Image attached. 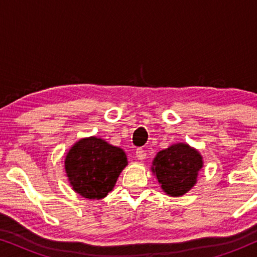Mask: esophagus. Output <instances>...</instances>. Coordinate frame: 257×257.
Instances as JSON below:
<instances>
[{"instance_id": "34e87169", "label": "esophagus", "mask_w": 257, "mask_h": 257, "mask_svg": "<svg viewBox=\"0 0 257 257\" xmlns=\"http://www.w3.org/2000/svg\"><path fill=\"white\" fill-rule=\"evenodd\" d=\"M136 157L138 158V160H145L146 159V151L143 149H138L136 151Z\"/></svg>"}]
</instances>
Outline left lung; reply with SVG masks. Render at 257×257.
Instances as JSON below:
<instances>
[{
  "label": "left lung",
  "instance_id": "8db88e82",
  "mask_svg": "<svg viewBox=\"0 0 257 257\" xmlns=\"http://www.w3.org/2000/svg\"><path fill=\"white\" fill-rule=\"evenodd\" d=\"M202 167L203 158L198 150L177 143L157 153L151 171L167 195L181 196L194 187Z\"/></svg>",
  "mask_w": 257,
  "mask_h": 257
}]
</instances>
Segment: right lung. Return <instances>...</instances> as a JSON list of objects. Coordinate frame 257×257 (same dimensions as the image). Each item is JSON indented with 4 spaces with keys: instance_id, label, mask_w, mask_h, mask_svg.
Here are the masks:
<instances>
[{
    "instance_id": "1",
    "label": "right lung",
    "mask_w": 257,
    "mask_h": 257,
    "mask_svg": "<svg viewBox=\"0 0 257 257\" xmlns=\"http://www.w3.org/2000/svg\"><path fill=\"white\" fill-rule=\"evenodd\" d=\"M127 164L124 150L93 136L77 140L64 160L72 189L89 200L105 198Z\"/></svg>"
}]
</instances>
